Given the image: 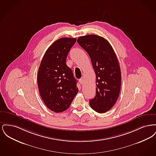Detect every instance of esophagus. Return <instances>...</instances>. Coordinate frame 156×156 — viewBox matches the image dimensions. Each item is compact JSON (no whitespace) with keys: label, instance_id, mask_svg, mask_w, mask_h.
Masks as SVG:
<instances>
[{"label":"esophagus","instance_id":"34e87169","mask_svg":"<svg viewBox=\"0 0 156 156\" xmlns=\"http://www.w3.org/2000/svg\"><path fill=\"white\" fill-rule=\"evenodd\" d=\"M79 82H80V83L81 85H82V84L83 83V78H81V79L79 80Z\"/></svg>","mask_w":156,"mask_h":156}]
</instances>
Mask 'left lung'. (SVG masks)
Wrapping results in <instances>:
<instances>
[{
	"label": "left lung",
	"mask_w": 156,
	"mask_h": 156,
	"mask_svg": "<svg viewBox=\"0 0 156 156\" xmlns=\"http://www.w3.org/2000/svg\"><path fill=\"white\" fill-rule=\"evenodd\" d=\"M77 41L89 54L97 78L96 95L89 100V105L97 112L105 113L116 102L120 94L121 73L117 57L104 37L87 35L79 37Z\"/></svg>",
	"instance_id": "1"
}]
</instances>
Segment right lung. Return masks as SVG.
<instances>
[{
    "mask_svg": "<svg viewBox=\"0 0 156 156\" xmlns=\"http://www.w3.org/2000/svg\"><path fill=\"white\" fill-rule=\"evenodd\" d=\"M76 41L64 37L53 43L45 52L37 73L41 99L56 113L67 110L78 92L73 70L66 64L67 55Z\"/></svg>",
    "mask_w": 156,
    "mask_h": 156,
    "instance_id": "1",
    "label": "right lung"
}]
</instances>
